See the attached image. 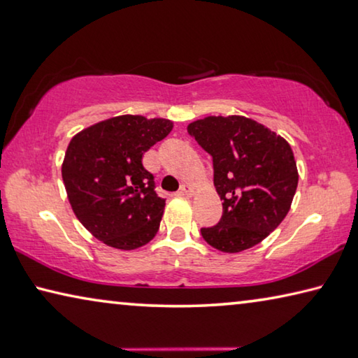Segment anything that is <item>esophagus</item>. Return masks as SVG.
<instances>
[{
    "instance_id": "34e87169",
    "label": "esophagus",
    "mask_w": 358,
    "mask_h": 358,
    "mask_svg": "<svg viewBox=\"0 0 358 358\" xmlns=\"http://www.w3.org/2000/svg\"><path fill=\"white\" fill-rule=\"evenodd\" d=\"M180 194L181 196H186V197H191L192 194H194V188H192L191 185H183L180 188Z\"/></svg>"
}]
</instances>
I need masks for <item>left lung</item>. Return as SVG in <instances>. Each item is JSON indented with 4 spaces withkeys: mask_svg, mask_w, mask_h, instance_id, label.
<instances>
[{
    "mask_svg": "<svg viewBox=\"0 0 358 358\" xmlns=\"http://www.w3.org/2000/svg\"><path fill=\"white\" fill-rule=\"evenodd\" d=\"M188 132L213 159V185L223 215L201 234L208 245L239 253L266 239L292 207L298 169L292 146L245 116H208Z\"/></svg>",
    "mask_w": 358,
    "mask_h": 358,
    "instance_id": "obj_1",
    "label": "left lung"
}]
</instances>
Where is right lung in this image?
Listing matches in <instances>:
<instances>
[{
  "label": "right lung",
  "mask_w": 358,
  "mask_h": 358,
  "mask_svg": "<svg viewBox=\"0 0 358 358\" xmlns=\"http://www.w3.org/2000/svg\"><path fill=\"white\" fill-rule=\"evenodd\" d=\"M173 129L169 119L122 115L81 130L68 145L62 178L76 218L95 239L135 250L156 236L166 199L141 159Z\"/></svg>",
  "instance_id": "right-lung-1"
}]
</instances>
